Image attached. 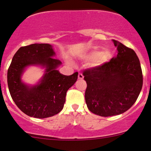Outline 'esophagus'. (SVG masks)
Returning a JSON list of instances; mask_svg holds the SVG:
<instances>
[{
	"label": "esophagus",
	"instance_id": "esophagus-1",
	"mask_svg": "<svg viewBox=\"0 0 151 151\" xmlns=\"http://www.w3.org/2000/svg\"><path fill=\"white\" fill-rule=\"evenodd\" d=\"M78 79L80 80H82L83 79V75L81 73H79V75H78Z\"/></svg>",
	"mask_w": 151,
	"mask_h": 151
}]
</instances>
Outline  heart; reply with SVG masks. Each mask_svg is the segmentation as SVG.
<instances>
[{
    "mask_svg": "<svg viewBox=\"0 0 151 151\" xmlns=\"http://www.w3.org/2000/svg\"><path fill=\"white\" fill-rule=\"evenodd\" d=\"M87 58L90 60H94L95 65L100 66L109 61L110 59L111 58V53L109 50L102 51L93 50L88 53Z\"/></svg>",
    "mask_w": 151,
    "mask_h": 151,
    "instance_id": "heart-1",
    "label": "heart"
}]
</instances>
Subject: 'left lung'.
I'll use <instances>...</instances> for the list:
<instances>
[{
    "instance_id": "obj_1",
    "label": "left lung",
    "mask_w": 151,
    "mask_h": 151,
    "mask_svg": "<svg viewBox=\"0 0 151 151\" xmlns=\"http://www.w3.org/2000/svg\"><path fill=\"white\" fill-rule=\"evenodd\" d=\"M118 54L109 62L83 72L88 108L100 116L119 115L136 102L142 88L140 62L134 50L112 40Z\"/></svg>"
}]
</instances>
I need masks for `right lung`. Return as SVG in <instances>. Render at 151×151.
I'll list each match as a JSON object with an SVG mask.
<instances>
[{
  "label": "right lung",
  "mask_w": 151,
  "mask_h": 151,
  "mask_svg": "<svg viewBox=\"0 0 151 151\" xmlns=\"http://www.w3.org/2000/svg\"><path fill=\"white\" fill-rule=\"evenodd\" d=\"M56 53L49 44L35 43L19 49L7 71V85L16 105L30 117L45 118L58 114L65 102L68 90L77 81L78 72L70 76L57 70L62 63L54 58ZM30 66L44 69L41 79L35 85L22 79Z\"/></svg>",
  "instance_id": "obj_1"
}]
</instances>
